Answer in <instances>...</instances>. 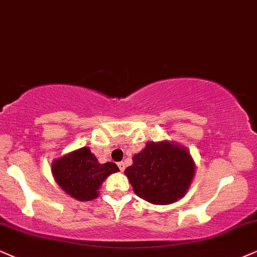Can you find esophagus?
Instances as JSON below:
<instances>
[{
  "instance_id": "34e87169",
  "label": "esophagus",
  "mask_w": 257,
  "mask_h": 257,
  "mask_svg": "<svg viewBox=\"0 0 257 257\" xmlns=\"http://www.w3.org/2000/svg\"><path fill=\"white\" fill-rule=\"evenodd\" d=\"M118 167H119L120 172H123V170H125V163H123V162H119Z\"/></svg>"
}]
</instances>
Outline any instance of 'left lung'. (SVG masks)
Listing matches in <instances>:
<instances>
[{
    "label": "left lung",
    "instance_id": "left-lung-1",
    "mask_svg": "<svg viewBox=\"0 0 257 257\" xmlns=\"http://www.w3.org/2000/svg\"><path fill=\"white\" fill-rule=\"evenodd\" d=\"M126 176L139 198L151 204H173L186 194L194 176L191 155L169 142L150 143L134 156Z\"/></svg>",
    "mask_w": 257,
    "mask_h": 257
}]
</instances>
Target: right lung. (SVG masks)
Instances as JSON below:
<instances>
[{"label": "right lung", "instance_id": "add662e5", "mask_svg": "<svg viewBox=\"0 0 257 257\" xmlns=\"http://www.w3.org/2000/svg\"><path fill=\"white\" fill-rule=\"evenodd\" d=\"M119 172L115 163L100 164L84 147L65 155L52 163V174L61 188L80 201L93 200L107 176Z\"/></svg>", "mask_w": 257, "mask_h": 257}]
</instances>
